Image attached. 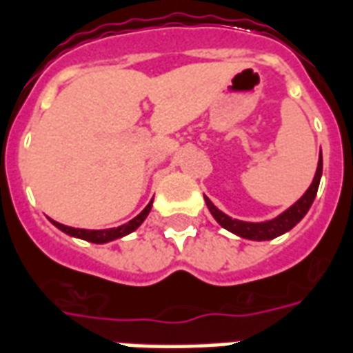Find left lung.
Here are the masks:
<instances>
[{
    "label": "left lung",
    "mask_w": 353,
    "mask_h": 353,
    "mask_svg": "<svg viewBox=\"0 0 353 353\" xmlns=\"http://www.w3.org/2000/svg\"><path fill=\"white\" fill-rule=\"evenodd\" d=\"M320 176H322V153H320L319 166H316V174H314V179L311 183V187L305 190V194L296 201L294 205L289 207L283 214H279L278 219L268 220V222H261V224H252V222H242V220H233L230 219L228 214L216 209L212 205V201L205 196V203L209 207V211L214 216V220L219 222L224 230L235 233V235L242 236V239H250V241H270V239H276V236L283 235L289 230H292L300 220L305 216V212L309 211V207L313 203L314 196H316V190H319L320 185Z\"/></svg>",
    "instance_id": "left-lung-1"
}]
</instances>
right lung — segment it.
<instances>
[{"instance_id": "add662e5", "label": "right lung", "mask_w": 353, "mask_h": 353, "mask_svg": "<svg viewBox=\"0 0 353 353\" xmlns=\"http://www.w3.org/2000/svg\"><path fill=\"white\" fill-rule=\"evenodd\" d=\"M150 209H152V201L144 207V211H142L141 214H137L133 220H129L128 224L118 225V228H111V230H77V228H70V225L53 222V220H51V222L57 225L61 231L68 233V235L77 236V239H83V241H88V242H96V244H103V242L114 241V239H120V236L123 235H129L131 231L137 230V228L146 220Z\"/></svg>"}]
</instances>
